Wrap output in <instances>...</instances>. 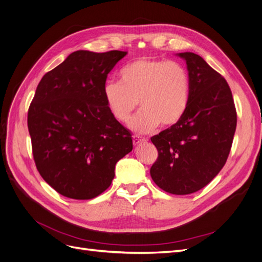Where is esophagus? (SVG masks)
Masks as SVG:
<instances>
[{
  "label": "esophagus",
  "mask_w": 262,
  "mask_h": 262,
  "mask_svg": "<svg viewBox=\"0 0 262 262\" xmlns=\"http://www.w3.org/2000/svg\"><path fill=\"white\" fill-rule=\"evenodd\" d=\"M133 144L134 145H139L140 143H143V142H145L146 140L145 139H143V138H141V137H138V136H133Z\"/></svg>",
  "instance_id": "obj_1"
}]
</instances>
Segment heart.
<instances>
[{
    "label": "heart",
    "instance_id": "1",
    "mask_svg": "<svg viewBox=\"0 0 262 262\" xmlns=\"http://www.w3.org/2000/svg\"><path fill=\"white\" fill-rule=\"evenodd\" d=\"M120 83L108 82L104 87L107 108L119 122H129L138 106L141 112L131 121L138 133L176 124L185 115L190 98L187 70L176 61L143 58L121 69Z\"/></svg>",
    "mask_w": 262,
    "mask_h": 262
}]
</instances>
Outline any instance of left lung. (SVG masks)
<instances>
[{
    "instance_id": "8db88e82",
    "label": "left lung",
    "mask_w": 262,
    "mask_h": 262,
    "mask_svg": "<svg viewBox=\"0 0 262 262\" xmlns=\"http://www.w3.org/2000/svg\"><path fill=\"white\" fill-rule=\"evenodd\" d=\"M177 55L187 64L189 104L176 124L150 138L158 157L149 172L164 191L189 194L207 186L223 168L232 147L237 115L223 76L200 55Z\"/></svg>"
}]
</instances>
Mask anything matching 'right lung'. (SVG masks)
I'll return each instance as SVG.
<instances>
[{
	"label": "right lung",
	"instance_id": "1",
	"mask_svg": "<svg viewBox=\"0 0 262 262\" xmlns=\"http://www.w3.org/2000/svg\"><path fill=\"white\" fill-rule=\"evenodd\" d=\"M125 51L71 53L39 82L27 124L36 167L55 191L76 200L112 185L132 136L107 108V75Z\"/></svg>",
	"mask_w": 262,
	"mask_h": 262
}]
</instances>
